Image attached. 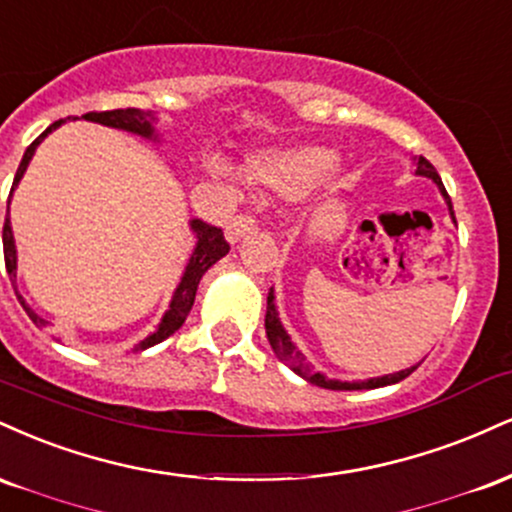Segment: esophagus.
Wrapping results in <instances>:
<instances>
[{
    "mask_svg": "<svg viewBox=\"0 0 512 512\" xmlns=\"http://www.w3.org/2000/svg\"><path fill=\"white\" fill-rule=\"evenodd\" d=\"M254 232H256V220L251 218V215H237V218H232L230 225L225 227V237L230 244L239 242V239L249 237V234Z\"/></svg>",
    "mask_w": 512,
    "mask_h": 512,
    "instance_id": "1",
    "label": "esophagus"
}]
</instances>
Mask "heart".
Returning a JSON list of instances; mask_svg holds the SVG:
<instances>
[{"label": "heart", "mask_w": 512, "mask_h": 512, "mask_svg": "<svg viewBox=\"0 0 512 512\" xmlns=\"http://www.w3.org/2000/svg\"><path fill=\"white\" fill-rule=\"evenodd\" d=\"M333 165V153L318 146H297L285 150H261L246 158L244 174L251 182L270 189L292 191L316 182ZM208 172L220 182H232V170L225 162H208Z\"/></svg>", "instance_id": "obj_1"}]
</instances>
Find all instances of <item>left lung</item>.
<instances>
[{"label": "left lung", "instance_id": "1", "mask_svg": "<svg viewBox=\"0 0 512 512\" xmlns=\"http://www.w3.org/2000/svg\"><path fill=\"white\" fill-rule=\"evenodd\" d=\"M414 160H417V174H419V177L434 179V184L438 186V189H441V194H443V198H446V203H448L450 215H453V220H455L453 203H450V196H448L446 186H443V182H441V177H438L436 167L431 165V162L426 160V158H422V155H419V158H414ZM266 335H268L270 347H273V352L278 354L280 362H285V364L290 366V369L294 371V374H299L302 378H306V381L314 383V386H321V388H328V390H369V388L393 386V383H400L402 378L410 376L412 371L419 366V364H417V366H412V369H402V371H398V374H388V376H378V378H366V381H354V383H350V381H335V378H326L323 374H318V371H314L309 364L304 362V354L299 352L297 347H294V342H292L290 335H287V330L282 328V323H280V318H278V309H275V294H273V290L268 292Z\"/></svg>", "mask_w": 512, "mask_h": 512}]
</instances>
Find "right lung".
<instances>
[{
  "label": "right lung",
  "instance_id": "1",
  "mask_svg": "<svg viewBox=\"0 0 512 512\" xmlns=\"http://www.w3.org/2000/svg\"><path fill=\"white\" fill-rule=\"evenodd\" d=\"M83 119H88V122H98V124L112 126V129L129 131V134L148 138V141H155V138H158V136H155V126H153V122H155L153 112L136 110V107H126V110H110V112H88V114H83ZM62 124H64V119H59V122L50 124L26 148L21 165H18V170H16L14 186H11V194H14V189L18 186V182H21L23 172H26L28 162H30V158H33L35 148L40 146L42 138H45L47 134H50V131H54V129H57V126H62ZM189 225H191V232L196 234L194 254H191L189 263H186L182 280H179L177 290H174V294H172L170 309H167L165 316H162L158 330H155L153 335H148L146 340L138 342V345L134 347V352L148 350V347L158 345V342H162L165 338H170L174 330L182 328V323L186 321V316H189L191 306H194L198 282H201L203 273H206V270L213 266V263H218L220 258L225 256L227 251H230V244L225 242V234H222L220 227L208 225V222H203V220H191ZM2 242H4L6 273H9L11 285H14V290H16V242H14V232H11V222H9V206H6V220H4V230H2ZM16 297H18V302H21L23 309H26V314L33 318V323H38V326H47L45 318H40L33 309H30V306L26 304V299H23L21 294H18V290H16Z\"/></svg>",
  "mask_w": 512,
  "mask_h": 512
}]
</instances>
